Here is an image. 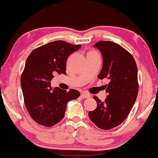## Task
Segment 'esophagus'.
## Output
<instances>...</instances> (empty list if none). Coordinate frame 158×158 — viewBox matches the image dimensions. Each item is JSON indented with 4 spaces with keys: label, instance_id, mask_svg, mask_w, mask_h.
Returning a JSON list of instances; mask_svg holds the SVG:
<instances>
[{
    "label": "esophagus",
    "instance_id": "1",
    "mask_svg": "<svg viewBox=\"0 0 158 158\" xmlns=\"http://www.w3.org/2000/svg\"><path fill=\"white\" fill-rule=\"evenodd\" d=\"M90 96L89 94H86V93H82V94H81V98H90Z\"/></svg>",
    "mask_w": 158,
    "mask_h": 158
}]
</instances>
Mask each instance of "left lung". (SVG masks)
<instances>
[{
  "label": "left lung",
  "instance_id": "left-lung-1",
  "mask_svg": "<svg viewBox=\"0 0 158 158\" xmlns=\"http://www.w3.org/2000/svg\"><path fill=\"white\" fill-rule=\"evenodd\" d=\"M94 46L101 51L103 58L98 78L107 79L110 82L105 85V101L102 102L94 96L97 107L88 115L96 126L108 130L126 119L135 102L138 93V68L133 56L117 43L101 41Z\"/></svg>",
  "mask_w": 158,
  "mask_h": 158
}]
</instances>
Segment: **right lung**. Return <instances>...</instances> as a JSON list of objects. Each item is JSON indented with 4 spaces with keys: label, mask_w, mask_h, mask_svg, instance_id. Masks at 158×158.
<instances>
[{
    "label": "right lung",
    "mask_w": 158,
    "mask_h": 158,
    "mask_svg": "<svg viewBox=\"0 0 158 158\" xmlns=\"http://www.w3.org/2000/svg\"><path fill=\"white\" fill-rule=\"evenodd\" d=\"M57 40L42 45L30 54L25 64L20 83L24 103L34 121L45 127H52L63 118L69 101L80 96L71 89H52L51 81L55 74H65L66 61L71 53L80 48Z\"/></svg>",
    "instance_id": "1"
}]
</instances>
